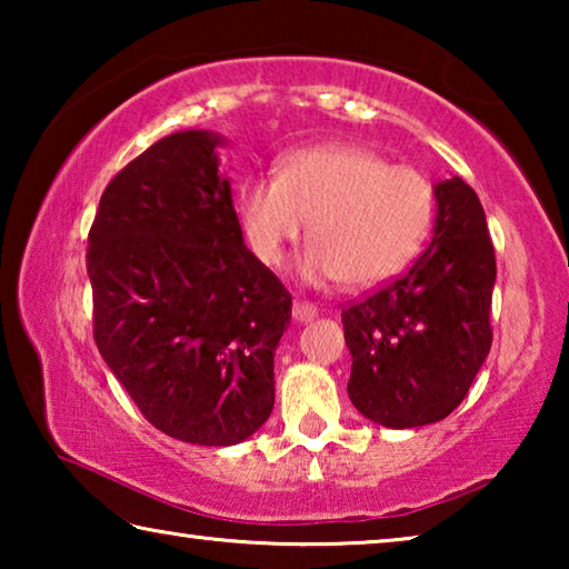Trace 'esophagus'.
I'll return each mask as SVG.
<instances>
[{
	"label": "esophagus",
	"instance_id": "esophagus-1",
	"mask_svg": "<svg viewBox=\"0 0 569 569\" xmlns=\"http://www.w3.org/2000/svg\"><path fill=\"white\" fill-rule=\"evenodd\" d=\"M316 316H319V308L308 301H293V319L298 323H306V321H313Z\"/></svg>",
	"mask_w": 569,
	"mask_h": 569
}]
</instances>
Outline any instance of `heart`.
Returning a JSON list of instances; mask_svg holds the SVG:
<instances>
[{"mask_svg": "<svg viewBox=\"0 0 569 569\" xmlns=\"http://www.w3.org/2000/svg\"><path fill=\"white\" fill-rule=\"evenodd\" d=\"M240 226L268 266L306 233L308 281L369 288L401 271L435 218V188L421 170L389 166L353 146L296 150L278 176H253L238 190Z\"/></svg>", "mask_w": 569, "mask_h": 569, "instance_id": "obj_1", "label": "heart"}]
</instances>
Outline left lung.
Here are the masks:
<instances>
[{
	"mask_svg": "<svg viewBox=\"0 0 569 569\" xmlns=\"http://www.w3.org/2000/svg\"><path fill=\"white\" fill-rule=\"evenodd\" d=\"M437 223L409 271L341 311L349 399L366 419L411 429L449 417L492 346L495 246L461 178L435 186Z\"/></svg>",
	"mask_w": 569,
	"mask_h": 569,
	"instance_id": "left-lung-1",
	"label": "left lung"
}]
</instances>
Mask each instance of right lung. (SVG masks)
<instances>
[{
    "label": "right lung",
    "mask_w": 569,
    "mask_h": 569,
    "mask_svg": "<svg viewBox=\"0 0 569 569\" xmlns=\"http://www.w3.org/2000/svg\"><path fill=\"white\" fill-rule=\"evenodd\" d=\"M223 138L172 132L128 162L88 238L92 333L152 427L203 447L271 417L273 353L291 293L243 243Z\"/></svg>",
    "instance_id": "add662e5"
}]
</instances>
